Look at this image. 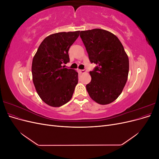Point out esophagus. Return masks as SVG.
I'll list each match as a JSON object with an SVG mask.
<instances>
[{
  "label": "esophagus",
  "mask_w": 159,
  "mask_h": 159,
  "mask_svg": "<svg viewBox=\"0 0 159 159\" xmlns=\"http://www.w3.org/2000/svg\"><path fill=\"white\" fill-rule=\"evenodd\" d=\"M80 73H81V74H84V73H85L86 71H87V70H86V69H84V70H80Z\"/></svg>",
  "instance_id": "esophagus-1"
}]
</instances>
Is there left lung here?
I'll return each mask as SVG.
<instances>
[{
  "label": "left lung",
  "instance_id": "1",
  "mask_svg": "<svg viewBox=\"0 0 159 159\" xmlns=\"http://www.w3.org/2000/svg\"><path fill=\"white\" fill-rule=\"evenodd\" d=\"M91 63L97 66L89 71L86 85L90 98L101 105L112 103L126 84L129 63L121 42L109 31L95 28L80 32Z\"/></svg>",
  "mask_w": 159,
  "mask_h": 159
}]
</instances>
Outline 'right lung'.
<instances>
[{
	"label": "right lung",
	"instance_id": "add662e5",
	"mask_svg": "<svg viewBox=\"0 0 159 159\" xmlns=\"http://www.w3.org/2000/svg\"><path fill=\"white\" fill-rule=\"evenodd\" d=\"M80 31L58 32L47 36L33 57L34 85L43 102L52 107H60L72 98L78 83V73L65 68L70 61L68 51Z\"/></svg>",
	"mask_w": 159,
	"mask_h": 159
}]
</instances>
